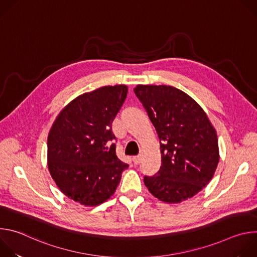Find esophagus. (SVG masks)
I'll return each mask as SVG.
<instances>
[{"mask_svg":"<svg viewBox=\"0 0 257 257\" xmlns=\"http://www.w3.org/2000/svg\"><path fill=\"white\" fill-rule=\"evenodd\" d=\"M133 163L135 164V165H138V164H140V162H141V160H142V155H138V156H136V157H133Z\"/></svg>","mask_w":257,"mask_h":257,"instance_id":"34e87169","label":"esophagus"}]
</instances>
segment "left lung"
Instances as JSON below:
<instances>
[{
  "instance_id": "left-lung-1",
  "label": "left lung",
  "mask_w": 257,
  "mask_h": 257,
  "mask_svg": "<svg viewBox=\"0 0 257 257\" xmlns=\"http://www.w3.org/2000/svg\"><path fill=\"white\" fill-rule=\"evenodd\" d=\"M134 92L160 138L162 166L144 176L150 192L167 203L193 197L211 180L218 164L214 128L201 106L182 90L167 85H137Z\"/></svg>"
}]
</instances>
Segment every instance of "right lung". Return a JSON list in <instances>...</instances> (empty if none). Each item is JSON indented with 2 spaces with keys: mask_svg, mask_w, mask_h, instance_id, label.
Segmentation results:
<instances>
[{
  "mask_svg": "<svg viewBox=\"0 0 257 257\" xmlns=\"http://www.w3.org/2000/svg\"><path fill=\"white\" fill-rule=\"evenodd\" d=\"M127 92L121 84L83 93L62 109L50 130V173L60 190L82 205L107 200L128 168L116 155L112 132Z\"/></svg>",
  "mask_w": 257,
  "mask_h": 257,
  "instance_id": "right-lung-1",
  "label": "right lung"
}]
</instances>
